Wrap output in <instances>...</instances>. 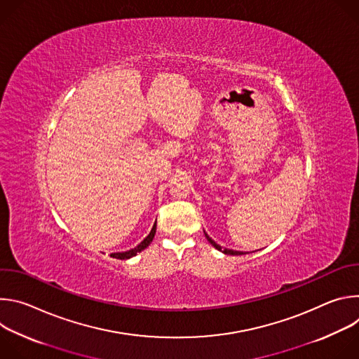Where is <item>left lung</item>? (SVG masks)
<instances>
[{
    "label": "left lung",
    "instance_id": "1",
    "mask_svg": "<svg viewBox=\"0 0 359 359\" xmlns=\"http://www.w3.org/2000/svg\"><path fill=\"white\" fill-rule=\"evenodd\" d=\"M206 234V238L209 240V243L215 247V248H217L219 251H222V252H224V254H230V255H240V254H247V252H244V251H236V250H230V248H223L222 245H219L215 240H212L209 236H208V233H204Z\"/></svg>",
    "mask_w": 359,
    "mask_h": 359
}]
</instances>
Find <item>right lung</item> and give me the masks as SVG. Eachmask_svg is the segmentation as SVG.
<instances>
[{
    "mask_svg": "<svg viewBox=\"0 0 359 359\" xmlns=\"http://www.w3.org/2000/svg\"><path fill=\"white\" fill-rule=\"evenodd\" d=\"M155 233H156V223L153 224V227H151L150 233L147 234V237H146V238H143V241H142V243H139L135 248H130V250H128V251H122V252H112V254H111V257H114V259H119V260H128V259L133 257V255H136L137 252H140L142 250H144V248L151 243L153 237H155Z\"/></svg>",
    "mask_w": 359,
    "mask_h": 359,
    "instance_id": "1",
    "label": "right lung"
}]
</instances>
